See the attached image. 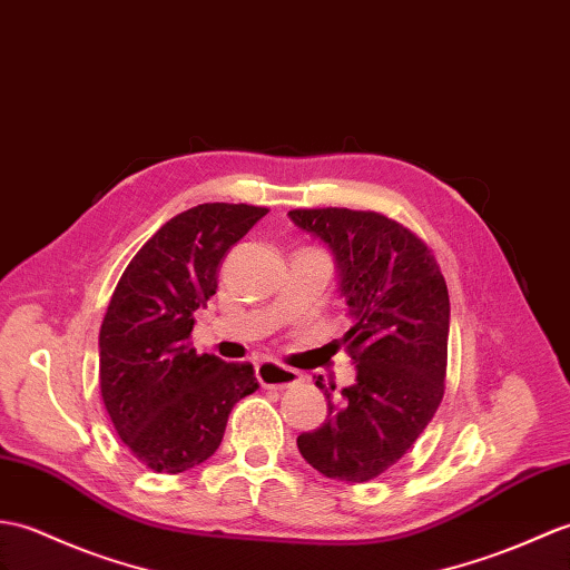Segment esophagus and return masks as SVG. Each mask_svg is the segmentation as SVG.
<instances>
[{"mask_svg":"<svg viewBox=\"0 0 570 570\" xmlns=\"http://www.w3.org/2000/svg\"><path fill=\"white\" fill-rule=\"evenodd\" d=\"M257 379L264 389H276V391H284L296 386L301 383V374L294 372V368H288L284 364H276V362H262L257 364Z\"/></svg>","mask_w":570,"mask_h":570,"instance_id":"obj_1","label":"esophagus"}]
</instances>
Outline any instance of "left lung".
I'll list each match as a JSON object with an SVG mask.
<instances>
[{
    "label": "left lung",
    "instance_id": "left-lung-1",
    "mask_svg": "<svg viewBox=\"0 0 570 570\" xmlns=\"http://www.w3.org/2000/svg\"><path fill=\"white\" fill-rule=\"evenodd\" d=\"M288 218L335 255L352 315L342 342L356 366L340 401L317 376L327 417L298 434V452L327 479L366 483L415 444L442 403L446 282L430 247L376 210L296 208Z\"/></svg>",
    "mask_w": 570,
    "mask_h": 570
}]
</instances>
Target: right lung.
Wrapping results in <instances>:
<instances>
[{
  "instance_id": "right-lung-1",
  "label": "right lung",
  "mask_w": 570,
  "mask_h": 570,
  "mask_svg": "<svg viewBox=\"0 0 570 570\" xmlns=\"http://www.w3.org/2000/svg\"><path fill=\"white\" fill-rule=\"evenodd\" d=\"M269 208L202 204L169 218L118 279L99 333L101 399L121 442L157 473L216 454L233 405L255 393L253 364L196 354L194 311L218 288L225 253Z\"/></svg>"
}]
</instances>
